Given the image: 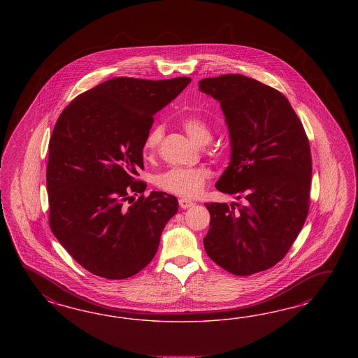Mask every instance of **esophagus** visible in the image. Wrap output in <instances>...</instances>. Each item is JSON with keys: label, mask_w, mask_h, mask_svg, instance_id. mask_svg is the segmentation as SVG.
I'll use <instances>...</instances> for the list:
<instances>
[{"label": "esophagus", "mask_w": 358, "mask_h": 358, "mask_svg": "<svg viewBox=\"0 0 358 358\" xmlns=\"http://www.w3.org/2000/svg\"><path fill=\"white\" fill-rule=\"evenodd\" d=\"M178 203H180L181 208H189V207H192L194 205V203H193L190 199H187V198H180V199H178Z\"/></svg>", "instance_id": "1"}]
</instances>
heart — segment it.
I'll return each instance as SVG.
<instances>
[{"instance_id": "1", "label": "heart", "mask_w": 358, "mask_h": 358, "mask_svg": "<svg viewBox=\"0 0 358 358\" xmlns=\"http://www.w3.org/2000/svg\"><path fill=\"white\" fill-rule=\"evenodd\" d=\"M181 124L187 135L198 144H205L211 139V130L205 120L198 115H187L181 120ZM163 139V129L160 126L152 127L147 134L143 151L145 156H151L157 150ZM208 171L205 166H172L156 176L155 184L166 193L193 196L198 194L208 178Z\"/></svg>"}]
</instances>
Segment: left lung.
<instances>
[{"label": "left lung", "instance_id": "8db88e82", "mask_svg": "<svg viewBox=\"0 0 358 358\" xmlns=\"http://www.w3.org/2000/svg\"><path fill=\"white\" fill-rule=\"evenodd\" d=\"M199 90L220 102L231 138L217 189L245 199L238 209L206 203L205 250L236 275L266 271L286 256L308 214L313 159L303 124L281 92L250 77H208Z\"/></svg>", "mask_w": 358, "mask_h": 358}]
</instances>
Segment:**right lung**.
<instances>
[{
    "label": "right lung",
    "instance_id": "right-lung-1",
    "mask_svg": "<svg viewBox=\"0 0 358 358\" xmlns=\"http://www.w3.org/2000/svg\"><path fill=\"white\" fill-rule=\"evenodd\" d=\"M190 81L111 78L77 96L56 122L45 176L50 227L90 273L124 280L155 257L178 202L164 192L145 196L135 177L153 115Z\"/></svg>",
    "mask_w": 358,
    "mask_h": 358
}]
</instances>
